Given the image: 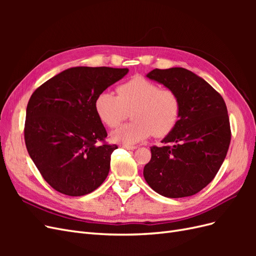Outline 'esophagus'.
I'll return each instance as SVG.
<instances>
[{"mask_svg":"<svg viewBox=\"0 0 256 256\" xmlns=\"http://www.w3.org/2000/svg\"><path fill=\"white\" fill-rule=\"evenodd\" d=\"M122 148H126V150H134L136 148V146H132V145H125V144H122L120 145Z\"/></svg>","mask_w":256,"mask_h":256,"instance_id":"34e87169","label":"esophagus"}]
</instances>
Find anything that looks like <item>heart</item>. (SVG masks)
<instances>
[{"label":"heart","instance_id":"heart-1","mask_svg":"<svg viewBox=\"0 0 256 256\" xmlns=\"http://www.w3.org/2000/svg\"><path fill=\"white\" fill-rule=\"evenodd\" d=\"M96 114L109 128L118 127L131 111V120L112 134L115 142L136 144L154 134L164 138L177 126L182 102L177 92L143 76L120 84L118 95L102 92L95 99Z\"/></svg>","mask_w":256,"mask_h":256}]
</instances>
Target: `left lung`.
Segmentation results:
<instances>
[{
	"label": "left lung",
	"mask_w": 256,
	"mask_h": 256,
	"mask_svg": "<svg viewBox=\"0 0 256 256\" xmlns=\"http://www.w3.org/2000/svg\"><path fill=\"white\" fill-rule=\"evenodd\" d=\"M147 78L175 90L180 118L162 143L152 146L143 175L150 187L166 198L196 194L221 168L230 143V126L222 96L200 76L182 67L154 69Z\"/></svg>",
	"instance_id": "left-lung-1"
}]
</instances>
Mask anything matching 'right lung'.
<instances>
[{
  "label": "right lung",
  "instance_id": "obj_1",
  "mask_svg": "<svg viewBox=\"0 0 256 256\" xmlns=\"http://www.w3.org/2000/svg\"><path fill=\"white\" fill-rule=\"evenodd\" d=\"M128 68L72 67L36 88L26 106L24 140L44 180L63 194L96 190L110 171L106 130L95 111L98 94L127 74Z\"/></svg>",
  "mask_w": 256,
  "mask_h": 256
}]
</instances>
